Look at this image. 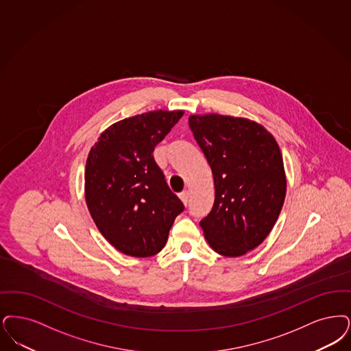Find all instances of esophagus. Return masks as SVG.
Returning <instances> with one entry per match:
<instances>
[{"instance_id":"34e87169","label":"esophagus","mask_w":351,"mask_h":351,"mask_svg":"<svg viewBox=\"0 0 351 351\" xmlns=\"http://www.w3.org/2000/svg\"><path fill=\"white\" fill-rule=\"evenodd\" d=\"M179 197H180V199H182L184 205H188V201H189V192H188V191L182 192V193L179 195Z\"/></svg>"}]
</instances>
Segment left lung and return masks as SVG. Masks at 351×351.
<instances>
[{"mask_svg": "<svg viewBox=\"0 0 351 351\" xmlns=\"http://www.w3.org/2000/svg\"><path fill=\"white\" fill-rule=\"evenodd\" d=\"M189 126L210 166L215 198L199 226L211 248L238 257L258 247L280 215L286 175L280 146L256 121L192 114Z\"/></svg>", "mask_w": 351, "mask_h": 351, "instance_id": "obj_1", "label": "left lung"}]
</instances>
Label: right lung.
Segmentation results:
<instances>
[{
  "instance_id": "1",
  "label": "right lung",
  "mask_w": 351,
  "mask_h": 351,
  "mask_svg": "<svg viewBox=\"0 0 351 351\" xmlns=\"http://www.w3.org/2000/svg\"><path fill=\"white\" fill-rule=\"evenodd\" d=\"M182 114L159 110L117 121L88 153L87 208L101 235L124 254L149 257L160 252L184 210L153 155Z\"/></svg>"
}]
</instances>
